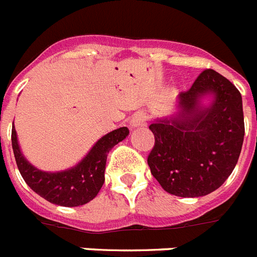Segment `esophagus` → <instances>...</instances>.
Wrapping results in <instances>:
<instances>
[{
  "label": "esophagus",
  "instance_id": "1",
  "mask_svg": "<svg viewBox=\"0 0 257 257\" xmlns=\"http://www.w3.org/2000/svg\"><path fill=\"white\" fill-rule=\"evenodd\" d=\"M144 120H146V115L143 113H135L130 120V126L133 128H137L144 123Z\"/></svg>",
  "mask_w": 257,
  "mask_h": 257
}]
</instances>
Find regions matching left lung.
<instances>
[{"label": "left lung", "mask_w": 257, "mask_h": 257, "mask_svg": "<svg viewBox=\"0 0 257 257\" xmlns=\"http://www.w3.org/2000/svg\"><path fill=\"white\" fill-rule=\"evenodd\" d=\"M212 97L203 106V96ZM179 111L152 122L155 146L147 163L165 192L202 197L217 190L238 163L244 139L241 94L214 69H205L180 93Z\"/></svg>", "instance_id": "1"}]
</instances>
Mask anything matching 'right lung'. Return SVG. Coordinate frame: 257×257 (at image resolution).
<instances>
[{
	"label": "right lung",
	"mask_w": 257,
	"mask_h": 257,
	"mask_svg": "<svg viewBox=\"0 0 257 257\" xmlns=\"http://www.w3.org/2000/svg\"><path fill=\"white\" fill-rule=\"evenodd\" d=\"M127 127H119L106 134L88 152L81 162L60 172H44L27 162L21 152L17 133L13 123L12 146L17 167L23 180L34 192L48 202L65 207L85 205L92 201L105 182V167L111 148L126 139Z\"/></svg>",
	"instance_id": "obj_1"
}]
</instances>
